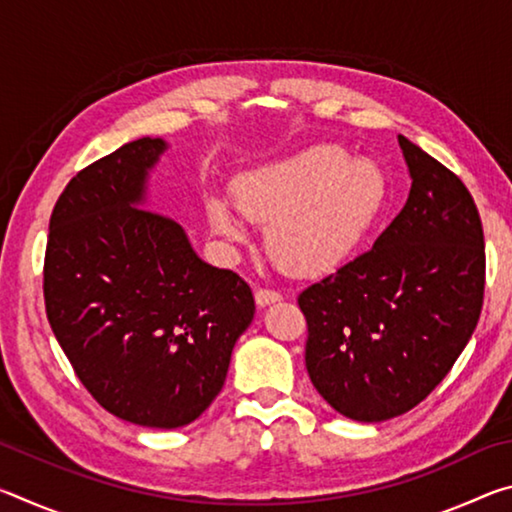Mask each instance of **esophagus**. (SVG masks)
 <instances>
[{
    "label": "esophagus",
    "instance_id": "esophagus-1",
    "mask_svg": "<svg viewBox=\"0 0 512 512\" xmlns=\"http://www.w3.org/2000/svg\"><path fill=\"white\" fill-rule=\"evenodd\" d=\"M282 296L277 291H271V289H257L255 291V302L257 307H268L273 305V302H280Z\"/></svg>",
    "mask_w": 512,
    "mask_h": 512
}]
</instances>
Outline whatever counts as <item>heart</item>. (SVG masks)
<instances>
[{"label": "heart", "instance_id": "b5f03b06", "mask_svg": "<svg viewBox=\"0 0 512 512\" xmlns=\"http://www.w3.org/2000/svg\"><path fill=\"white\" fill-rule=\"evenodd\" d=\"M232 203L248 221L266 225V253L284 273L316 277L359 248L384 203V180L341 146L314 144L239 176ZM207 221L228 244L248 239L244 223L219 198L207 203Z\"/></svg>", "mask_w": 512, "mask_h": 512}]
</instances>
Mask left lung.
<instances>
[{
  "instance_id": "1",
  "label": "left lung",
  "mask_w": 512,
  "mask_h": 512,
  "mask_svg": "<svg viewBox=\"0 0 512 512\" xmlns=\"http://www.w3.org/2000/svg\"><path fill=\"white\" fill-rule=\"evenodd\" d=\"M411 189L368 253L300 293L311 384L334 411L381 422L420 404L479 323L485 250L461 178L397 135Z\"/></svg>"
}]
</instances>
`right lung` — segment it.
Masks as SVG:
<instances>
[{"mask_svg":"<svg viewBox=\"0 0 512 512\" xmlns=\"http://www.w3.org/2000/svg\"><path fill=\"white\" fill-rule=\"evenodd\" d=\"M169 144L128 142L69 180L45 253L49 325L83 386L117 418L194 422L255 316L237 273L203 262L176 221L144 210Z\"/></svg>","mask_w":512,"mask_h":512,"instance_id":"add662e5","label":"right lung"}]
</instances>
